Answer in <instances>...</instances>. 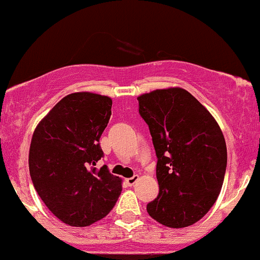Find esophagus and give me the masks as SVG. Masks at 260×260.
<instances>
[{"label": "esophagus", "mask_w": 260, "mask_h": 260, "mask_svg": "<svg viewBox=\"0 0 260 260\" xmlns=\"http://www.w3.org/2000/svg\"><path fill=\"white\" fill-rule=\"evenodd\" d=\"M139 180V176L138 175H134L133 177H130V178H126V183L129 186H134L136 183V181Z\"/></svg>", "instance_id": "esophagus-1"}]
</instances>
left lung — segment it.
Instances as JSON below:
<instances>
[{"label": "left lung", "mask_w": 260, "mask_h": 260, "mask_svg": "<svg viewBox=\"0 0 260 260\" xmlns=\"http://www.w3.org/2000/svg\"><path fill=\"white\" fill-rule=\"evenodd\" d=\"M157 156V198L147 213L170 228L192 225L218 198L227 167V146L218 122L182 88L138 96Z\"/></svg>", "instance_id": "obj_1"}]
</instances>
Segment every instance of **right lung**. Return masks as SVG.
Returning <instances> with one entry per match:
<instances>
[{"label": "right lung", "instance_id": "add662e5", "mask_svg": "<svg viewBox=\"0 0 260 260\" xmlns=\"http://www.w3.org/2000/svg\"><path fill=\"white\" fill-rule=\"evenodd\" d=\"M113 100L79 91L64 96L41 120L30 141L28 165L33 186L49 211L73 227L104 218L121 193V178L103 157L99 139L111 115Z\"/></svg>", "mask_w": 260, "mask_h": 260}]
</instances>
